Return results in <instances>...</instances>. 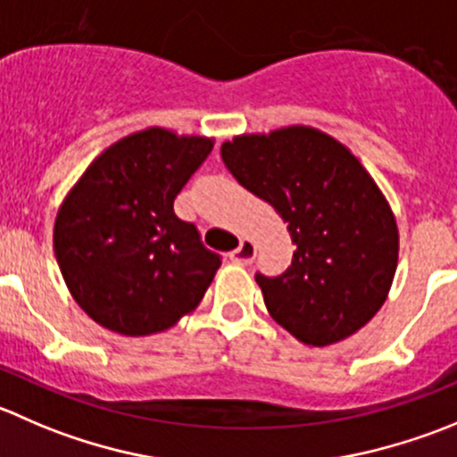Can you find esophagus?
Wrapping results in <instances>:
<instances>
[{
  "label": "esophagus",
  "mask_w": 457,
  "mask_h": 457,
  "mask_svg": "<svg viewBox=\"0 0 457 457\" xmlns=\"http://www.w3.org/2000/svg\"><path fill=\"white\" fill-rule=\"evenodd\" d=\"M256 256V245L252 241H241V245L229 254V259L238 265H250Z\"/></svg>",
  "instance_id": "obj_1"
}]
</instances>
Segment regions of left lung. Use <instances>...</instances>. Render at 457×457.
Wrapping results in <instances>:
<instances>
[{
	"mask_svg": "<svg viewBox=\"0 0 457 457\" xmlns=\"http://www.w3.org/2000/svg\"><path fill=\"white\" fill-rule=\"evenodd\" d=\"M220 156L238 185L278 212L296 245L286 272L254 277L274 321L308 346L366 326L391 290L400 234L361 162L301 125L237 136Z\"/></svg>",
	"mask_w": 457,
	"mask_h": 457,
	"instance_id": "1",
	"label": "left lung"
}]
</instances>
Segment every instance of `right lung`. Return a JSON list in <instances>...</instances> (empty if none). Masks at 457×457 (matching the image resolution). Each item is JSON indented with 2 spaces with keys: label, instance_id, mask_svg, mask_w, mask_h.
<instances>
[{
  "label": "right lung",
  "instance_id": "add662e5",
  "mask_svg": "<svg viewBox=\"0 0 457 457\" xmlns=\"http://www.w3.org/2000/svg\"><path fill=\"white\" fill-rule=\"evenodd\" d=\"M214 140L152 127L118 140L88 165L62 203L53 247L66 287L100 326L143 337L201 303L220 256L174 198Z\"/></svg>",
  "mask_w": 457,
  "mask_h": 457
}]
</instances>
